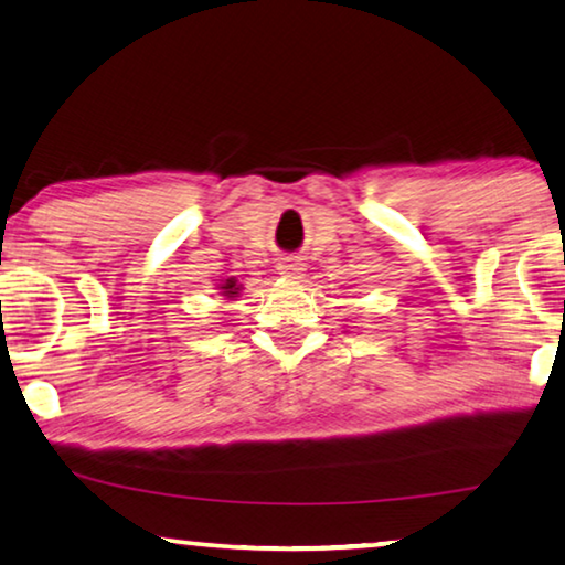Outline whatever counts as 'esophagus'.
<instances>
[{"mask_svg": "<svg viewBox=\"0 0 565 565\" xmlns=\"http://www.w3.org/2000/svg\"><path fill=\"white\" fill-rule=\"evenodd\" d=\"M276 268H279V274L286 276V279H299L301 271H305V264H301L299 258L286 256V258L279 260V266H276Z\"/></svg>", "mask_w": 565, "mask_h": 565, "instance_id": "34e87169", "label": "esophagus"}]
</instances>
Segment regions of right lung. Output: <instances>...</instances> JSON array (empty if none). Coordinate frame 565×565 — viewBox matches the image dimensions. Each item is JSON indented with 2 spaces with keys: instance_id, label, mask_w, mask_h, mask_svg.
I'll return each mask as SVG.
<instances>
[{
  "instance_id": "1",
  "label": "right lung",
  "mask_w": 565,
  "mask_h": 565,
  "mask_svg": "<svg viewBox=\"0 0 565 565\" xmlns=\"http://www.w3.org/2000/svg\"><path fill=\"white\" fill-rule=\"evenodd\" d=\"M222 289H227V291H225L227 297H233V294H237V286H235V281H233V279H230L225 286H222Z\"/></svg>"
}]
</instances>
